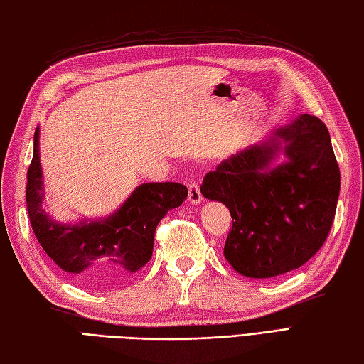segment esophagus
Returning <instances> with one entry per match:
<instances>
[{
    "label": "esophagus",
    "mask_w": 364,
    "mask_h": 364,
    "mask_svg": "<svg viewBox=\"0 0 364 364\" xmlns=\"http://www.w3.org/2000/svg\"><path fill=\"white\" fill-rule=\"evenodd\" d=\"M188 200L193 203V205H198V203H200L203 200L199 185L194 181L188 182Z\"/></svg>",
    "instance_id": "esophagus-1"
}]
</instances>
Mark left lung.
<instances>
[{"label":"left lung","mask_w":364,"mask_h":364,"mask_svg":"<svg viewBox=\"0 0 364 364\" xmlns=\"http://www.w3.org/2000/svg\"><path fill=\"white\" fill-rule=\"evenodd\" d=\"M281 154L287 161L273 166ZM200 193L230 210L224 256L237 273L265 279L299 269L321 249L338 202L329 131L315 115L301 114L220 162Z\"/></svg>","instance_id":"1"}]
</instances>
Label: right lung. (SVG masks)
Wrapping results in <instances>:
<instances>
[{"instance_id": "obj_1", "label": "right lung", "mask_w": 364, "mask_h": 364, "mask_svg": "<svg viewBox=\"0 0 364 364\" xmlns=\"http://www.w3.org/2000/svg\"><path fill=\"white\" fill-rule=\"evenodd\" d=\"M187 196L182 183H141L108 218L57 223L43 210L40 128L35 129L26 188L31 225L43 250L80 286L105 289L139 272L153 256L157 224Z\"/></svg>"}]
</instances>
